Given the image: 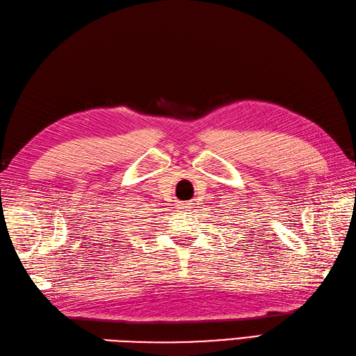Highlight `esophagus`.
Returning <instances> with one entry per match:
<instances>
[{"instance_id": "esophagus-1", "label": "esophagus", "mask_w": 356, "mask_h": 356, "mask_svg": "<svg viewBox=\"0 0 356 356\" xmlns=\"http://www.w3.org/2000/svg\"><path fill=\"white\" fill-rule=\"evenodd\" d=\"M188 205H191V204H183V205H179V207L181 209H188Z\"/></svg>"}]
</instances>
